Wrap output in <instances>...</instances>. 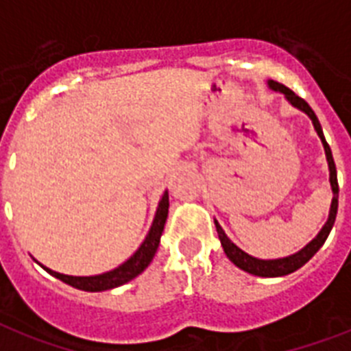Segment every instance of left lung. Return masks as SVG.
<instances>
[{
    "mask_svg": "<svg viewBox=\"0 0 351 351\" xmlns=\"http://www.w3.org/2000/svg\"><path fill=\"white\" fill-rule=\"evenodd\" d=\"M267 87L275 93H282L284 98L293 105L294 108L302 110L303 114H307L308 119L312 121L314 125V130H316L317 137L321 139V144H323V149H325V157L326 164H328V182H330V189H332V203H330V210H328V217H326V223L321 226V230L317 232V235L308 244H305L300 252L293 253V255H287V257H278V258H258L253 257L250 253H246L244 250H241L235 243H232L228 239V235L225 234V230L221 228V225L217 223V219H214V225H216L217 235H219L221 246L225 250L226 257L234 262L235 266L239 269L246 271L250 275L255 276H264V278H275V276H284L289 275V273H294L296 269L307 264L314 255H316L317 250L325 244L326 237L330 234L332 226L335 223V216H337V205H339V185H337V171H335V162L334 157H332V149L328 146L325 139V134H323V128H321V123L317 119V116L314 114V110L311 108L307 101L300 96L293 93L289 87H285L284 84H278L275 80H267Z\"/></svg>",
    "mask_w": 351,
    "mask_h": 351,
    "instance_id": "8db88e82",
    "label": "left lung"
}]
</instances>
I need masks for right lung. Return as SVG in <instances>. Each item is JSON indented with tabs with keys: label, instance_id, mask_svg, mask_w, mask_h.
<instances>
[{
	"label": "right lung",
	"instance_id": "1",
	"mask_svg": "<svg viewBox=\"0 0 351 351\" xmlns=\"http://www.w3.org/2000/svg\"><path fill=\"white\" fill-rule=\"evenodd\" d=\"M167 210H169V193L162 194L160 202H158L157 212H155V217H153V223L149 226L148 234L144 237V241L141 243V246L135 250V253L132 255L128 261H125L123 264H119L114 269L107 271V273H99V275H90V276H75V275H64V273H58V271H53L49 267H46L44 264H40L39 261H34L39 264L43 269H46L51 276L62 280L64 284L75 287V289L80 291H89V293H99V291H108L114 289V287H119V285L126 284V282L134 280L135 276H139L146 267L149 266V262L153 261L155 253H157L158 243H160V235L164 232V225H166L167 219Z\"/></svg>",
	"mask_w": 351,
	"mask_h": 351
}]
</instances>
